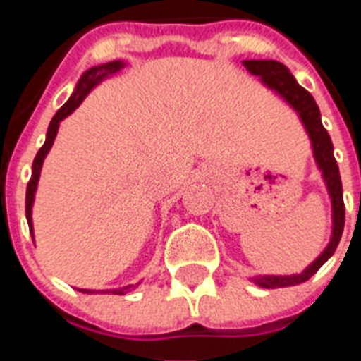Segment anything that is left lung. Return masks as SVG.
Masks as SVG:
<instances>
[{
	"mask_svg": "<svg viewBox=\"0 0 361 361\" xmlns=\"http://www.w3.org/2000/svg\"><path fill=\"white\" fill-rule=\"evenodd\" d=\"M251 75L258 76L264 86L271 90L275 95H279L288 106L298 114L302 121L303 129L307 133L311 140V149H313L314 163L320 170V176L324 180V185L328 189L331 200V236L324 251L303 269L302 274L292 275H255L251 281L255 285L262 288H283V286H294L300 283H305L311 279L322 264L336 252L339 240H341L343 228H345V202H343V185L341 176H339V166L334 157V144L324 129L322 120H320V110L314 103L313 95L303 90L296 82V78L290 75L288 67H285L275 59H245L241 61Z\"/></svg>",
	"mask_w": 361,
	"mask_h": 361,
	"instance_id": "8db88e82",
	"label": "left lung"
}]
</instances>
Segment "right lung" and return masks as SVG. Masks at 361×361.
<instances>
[{
  "mask_svg": "<svg viewBox=\"0 0 361 361\" xmlns=\"http://www.w3.org/2000/svg\"><path fill=\"white\" fill-rule=\"evenodd\" d=\"M123 67H125V61H121V59H114V61H109V63L95 65V67H90L87 71H84V75L80 76V80L76 82L75 90H73V93H71L69 101H67V103H65L63 106L56 112V116H54L50 125H48L47 140H44L42 147L37 152L35 159H33V166H31V180L30 183H27V189H25V219H27V225H30L31 238H35L33 236V219H31V212H33V202H35L37 185H39V178H41L42 163H44L48 152L52 149L56 135H58L59 123L80 106L82 101L87 97V93L92 92L93 87L99 86V84H101L103 80H106L109 76L120 73ZM130 288H133V285H127L123 286V288H110V290H92V288H78V290L84 292V294H97V292L104 294V292H110V294H120V296H123V294H127Z\"/></svg>",
  "mask_w": 361,
  "mask_h": 361,
  "instance_id": "add662e5",
  "label": "right lung"
}]
</instances>
